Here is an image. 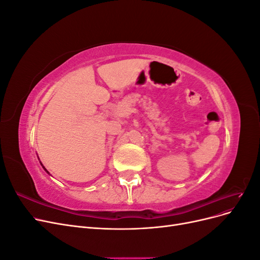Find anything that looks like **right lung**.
Listing matches in <instances>:
<instances>
[{"mask_svg": "<svg viewBox=\"0 0 260 260\" xmlns=\"http://www.w3.org/2000/svg\"><path fill=\"white\" fill-rule=\"evenodd\" d=\"M43 168H44V167H43ZM44 169H45V168H44ZM45 171H46V172H48V174H49V171H48V170H46V169H45Z\"/></svg>", "mask_w": 260, "mask_h": 260, "instance_id": "obj_1", "label": "right lung"}]
</instances>
